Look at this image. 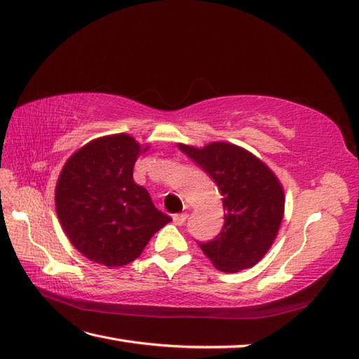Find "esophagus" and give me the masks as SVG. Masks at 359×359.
<instances>
[{"mask_svg":"<svg viewBox=\"0 0 359 359\" xmlns=\"http://www.w3.org/2000/svg\"><path fill=\"white\" fill-rule=\"evenodd\" d=\"M187 219H188V214H185V212H183V214H174L172 215V222L176 223V224H179V226H182V224L187 222Z\"/></svg>","mask_w":359,"mask_h":359,"instance_id":"1","label":"esophagus"}]
</instances>
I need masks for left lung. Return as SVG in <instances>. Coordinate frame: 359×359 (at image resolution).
<instances>
[{
    "label": "left lung",
    "instance_id": "8db88e82",
    "mask_svg": "<svg viewBox=\"0 0 359 359\" xmlns=\"http://www.w3.org/2000/svg\"><path fill=\"white\" fill-rule=\"evenodd\" d=\"M179 148L217 185L224 223L219 236L198 246L222 272L252 268L272 246L285 212V193L275 174L246 149L226 142Z\"/></svg>",
    "mask_w": 359,
    "mask_h": 359
}]
</instances>
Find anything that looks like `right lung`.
<instances>
[{"instance_id": "add662e5", "label": "right lung", "mask_w": 359, "mask_h": 359, "mask_svg": "<svg viewBox=\"0 0 359 359\" xmlns=\"http://www.w3.org/2000/svg\"><path fill=\"white\" fill-rule=\"evenodd\" d=\"M147 148L122 133L88 142L65 162L55 193L57 219L88 260L108 268L128 264L171 222L133 180Z\"/></svg>"}]
</instances>
